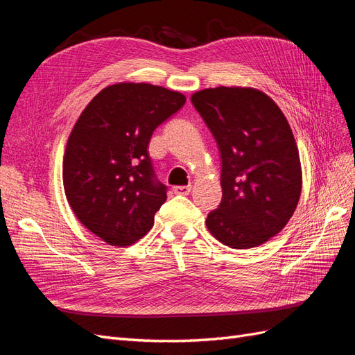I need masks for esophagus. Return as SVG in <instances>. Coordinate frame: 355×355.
Instances as JSON below:
<instances>
[{
	"instance_id": "obj_1",
	"label": "esophagus",
	"mask_w": 355,
	"mask_h": 355,
	"mask_svg": "<svg viewBox=\"0 0 355 355\" xmlns=\"http://www.w3.org/2000/svg\"><path fill=\"white\" fill-rule=\"evenodd\" d=\"M173 191H175V194H179V196H188L189 192H191V185H188V187H175L173 188Z\"/></svg>"
}]
</instances>
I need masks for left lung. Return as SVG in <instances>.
Instances as JSON below:
<instances>
[{
  "mask_svg": "<svg viewBox=\"0 0 355 355\" xmlns=\"http://www.w3.org/2000/svg\"><path fill=\"white\" fill-rule=\"evenodd\" d=\"M191 102L222 158V201L209 213L210 234L232 249H250L280 232L302 191L295 136L278 105L253 87L204 89Z\"/></svg>",
  "mask_w": 355,
  "mask_h": 355,
  "instance_id": "left-lung-1",
  "label": "left lung"
}]
</instances>
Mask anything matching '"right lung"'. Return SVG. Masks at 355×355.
Instances as JSON below:
<instances>
[{
  "mask_svg": "<svg viewBox=\"0 0 355 355\" xmlns=\"http://www.w3.org/2000/svg\"><path fill=\"white\" fill-rule=\"evenodd\" d=\"M185 102L159 85L118 83L78 116L63 155V188L75 216L105 243L130 245L151 230L167 187L155 179L148 145Z\"/></svg>",
  "mask_w": 355,
  "mask_h": 355,
  "instance_id": "1",
  "label": "right lung"
}]
</instances>
